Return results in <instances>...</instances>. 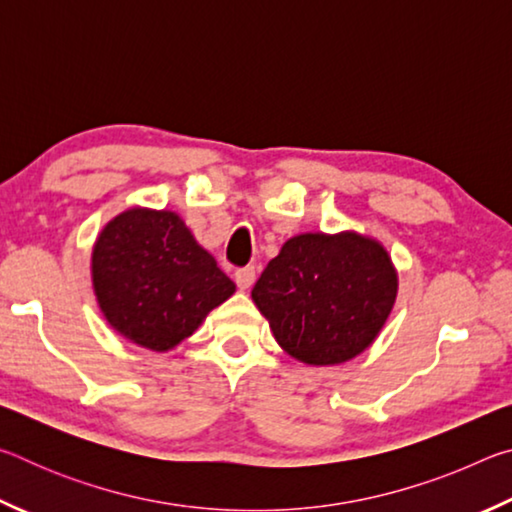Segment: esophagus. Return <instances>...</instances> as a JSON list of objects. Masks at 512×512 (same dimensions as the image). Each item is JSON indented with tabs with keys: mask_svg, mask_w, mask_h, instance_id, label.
Masks as SVG:
<instances>
[{
	"mask_svg": "<svg viewBox=\"0 0 512 512\" xmlns=\"http://www.w3.org/2000/svg\"><path fill=\"white\" fill-rule=\"evenodd\" d=\"M235 282H237V287L244 289V291L253 287V282H255V266L239 268V271L235 273Z\"/></svg>",
	"mask_w": 512,
	"mask_h": 512,
	"instance_id": "1",
	"label": "esophagus"
}]
</instances>
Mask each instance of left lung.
<instances>
[{
    "instance_id": "8db88e82",
    "label": "left lung",
    "mask_w": 512,
    "mask_h": 512,
    "mask_svg": "<svg viewBox=\"0 0 512 512\" xmlns=\"http://www.w3.org/2000/svg\"><path fill=\"white\" fill-rule=\"evenodd\" d=\"M397 271L377 239L354 230L291 237L268 262L253 300L280 348L307 366L359 357L397 298Z\"/></svg>"
}]
</instances>
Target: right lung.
<instances>
[{"label": "right lung", "mask_w": 512, "mask_h": 512, "mask_svg": "<svg viewBox=\"0 0 512 512\" xmlns=\"http://www.w3.org/2000/svg\"><path fill=\"white\" fill-rule=\"evenodd\" d=\"M90 268L108 325L153 352L183 343L237 289L176 212L149 207L106 223Z\"/></svg>", "instance_id": "add662e5"}]
</instances>
